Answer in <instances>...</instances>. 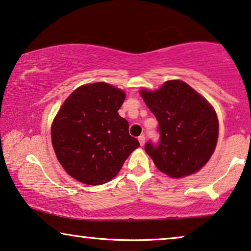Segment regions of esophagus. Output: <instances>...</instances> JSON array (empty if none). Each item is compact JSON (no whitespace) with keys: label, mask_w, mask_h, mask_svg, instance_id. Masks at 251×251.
<instances>
[{"label":"esophagus","mask_w":251,"mask_h":251,"mask_svg":"<svg viewBox=\"0 0 251 251\" xmlns=\"http://www.w3.org/2000/svg\"><path fill=\"white\" fill-rule=\"evenodd\" d=\"M138 142H140V144L142 145V147H143V145L145 144V136L144 135L138 136Z\"/></svg>","instance_id":"obj_1"}]
</instances>
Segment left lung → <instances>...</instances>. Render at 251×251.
Wrapping results in <instances>:
<instances>
[{
  "instance_id": "left-lung-1",
  "label": "left lung",
  "mask_w": 251,
  "mask_h": 251,
  "mask_svg": "<svg viewBox=\"0 0 251 251\" xmlns=\"http://www.w3.org/2000/svg\"><path fill=\"white\" fill-rule=\"evenodd\" d=\"M141 96L159 123V143L144 148L156 168L173 178L201 169L219 137L218 116L207 100L180 80L154 91L141 90Z\"/></svg>"
}]
</instances>
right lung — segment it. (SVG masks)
<instances>
[{"label":"right lung","mask_w":251,"mask_h":251,"mask_svg":"<svg viewBox=\"0 0 251 251\" xmlns=\"http://www.w3.org/2000/svg\"><path fill=\"white\" fill-rule=\"evenodd\" d=\"M125 92L97 82L81 85L62 104L51 125V143L71 177L85 185H102L122 169L140 147L118 114Z\"/></svg>","instance_id":"obj_1"}]
</instances>
